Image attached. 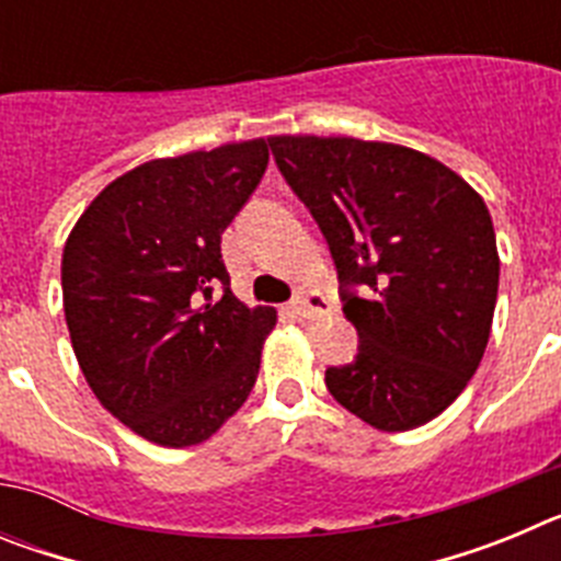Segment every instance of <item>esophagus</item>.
I'll list each match as a JSON object with an SVG mask.
<instances>
[{
  "label": "esophagus",
  "instance_id": "1",
  "mask_svg": "<svg viewBox=\"0 0 561 561\" xmlns=\"http://www.w3.org/2000/svg\"><path fill=\"white\" fill-rule=\"evenodd\" d=\"M289 311L300 317V320H320V317L329 314L331 304L320 295V291H309V295L295 297V300L289 304Z\"/></svg>",
  "mask_w": 561,
  "mask_h": 561
}]
</instances>
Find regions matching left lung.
Wrapping results in <instances>:
<instances>
[{"label": "left lung", "mask_w": 561, "mask_h": 561, "mask_svg": "<svg viewBox=\"0 0 561 561\" xmlns=\"http://www.w3.org/2000/svg\"><path fill=\"white\" fill-rule=\"evenodd\" d=\"M270 148L329 241L359 334V354L325 370V388L381 433L427 424L463 393L492 334L489 207L453 168L393 142L280 134Z\"/></svg>", "instance_id": "obj_1"}]
</instances>
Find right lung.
<instances>
[{"label": "right lung", "mask_w": 561, "mask_h": 561, "mask_svg": "<svg viewBox=\"0 0 561 561\" xmlns=\"http://www.w3.org/2000/svg\"><path fill=\"white\" fill-rule=\"evenodd\" d=\"M266 162V140L142 162L98 193L64 247V314L89 388L160 447L210 438L257 379L277 311L232 295L221 232Z\"/></svg>", "instance_id": "1"}]
</instances>
